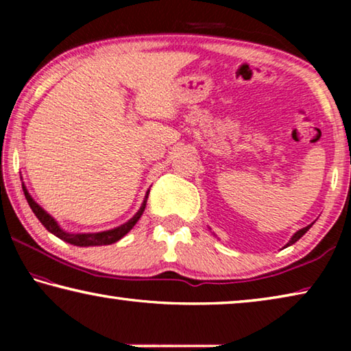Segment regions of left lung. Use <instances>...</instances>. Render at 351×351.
<instances>
[{
  "label": "left lung",
  "mask_w": 351,
  "mask_h": 351,
  "mask_svg": "<svg viewBox=\"0 0 351 351\" xmlns=\"http://www.w3.org/2000/svg\"><path fill=\"white\" fill-rule=\"evenodd\" d=\"M313 224H314V223H311L310 226H306V228H302L300 230H297V232H295V234H294L293 237H291V240L288 241V245H287V246H285V247H288V246H291V245H294V243H295L297 240H299V239H300V237H304V235L306 234V230H308V229H310Z\"/></svg>",
  "instance_id": "1"
}]
</instances>
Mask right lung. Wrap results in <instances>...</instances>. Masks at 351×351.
I'll use <instances>...</instances> for the list:
<instances>
[{"label": "right lung", "instance_id": "obj_1", "mask_svg": "<svg viewBox=\"0 0 351 351\" xmlns=\"http://www.w3.org/2000/svg\"><path fill=\"white\" fill-rule=\"evenodd\" d=\"M23 192H25L27 203H29V206H31V209L35 213V217L40 219V223L43 224L51 234H54L60 240L66 241V243H69V245H74V246H105V245H112V243L119 241L123 235L128 234L130 230L133 229V226L136 223H138V219L141 218V215L145 210V201L148 198V197H145L144 204L141 206L138 213H136V215L130 219L128 223L119 226V228H116V229L105 230V232H97V234H68L58 228L57 221L49 215V213L45 212L37 203H35V201L31 198V195L27 193L26 187H23Z\"/></svg>", "mask_w": 351, "mask_h": 351}]
</instances>
